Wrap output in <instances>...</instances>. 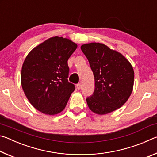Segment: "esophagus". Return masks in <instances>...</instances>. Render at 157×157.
<instances>
[{
  "label": "esophagus",
  "instance_id": "obj_1",
  "mask_svg": "<svg viewBox=\"0 0 157 157\" xmlns=\"http://www.w3.org/2000/svg\"><path fill=\"white\" fill-rule=\"evenodd\" d=\"M77 89H78V90H80V89H81V84L80 83H78V84H77Z\"/></svg>",
  "mask_w": 157,
  "mask_h": 157
}]
</instances>
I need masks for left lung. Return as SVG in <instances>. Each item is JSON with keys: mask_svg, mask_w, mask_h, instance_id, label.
Wrapping results in <instances>:
<instances>
[{"mask_svg": "<svg viewBox=\"0 0 157 157\" xmlns=\"http://www.w3.org/2000/svg\"><path fill=\"white\" fill-rule=\"evenodd\" d=\"M81 50L94 73L95 89L86 102L93 112L104 115L118 109L128 100L134 86L131 63L120 52L100 43L84 44Z\"/></svg>", "mask_w": 157, "mask_h": 157, "instance_id": "left-lung-1", "label": "left lung"}]
</instances>
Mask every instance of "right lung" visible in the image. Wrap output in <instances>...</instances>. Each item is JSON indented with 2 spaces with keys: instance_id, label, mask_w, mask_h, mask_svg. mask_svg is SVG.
Here are the masks:
<instances>
[{
  "instance_id": "obj_1",
  "label": "right lung",
  "mask_w": 157,
  "mask_h": 157,
  "mask_svg": "<svg viewBox=\"0 0 157 157\" xmlns=\"http://www.w3.org/2000/svg\"><path fill=\"white\" fill-rule=\"evenodd\" d=\"M77 44L63 37H51L27 55L21 70V85L33 107L47 115L62 111L75 85L68 82V60Z\"/></svg>"
}]
</instances>
